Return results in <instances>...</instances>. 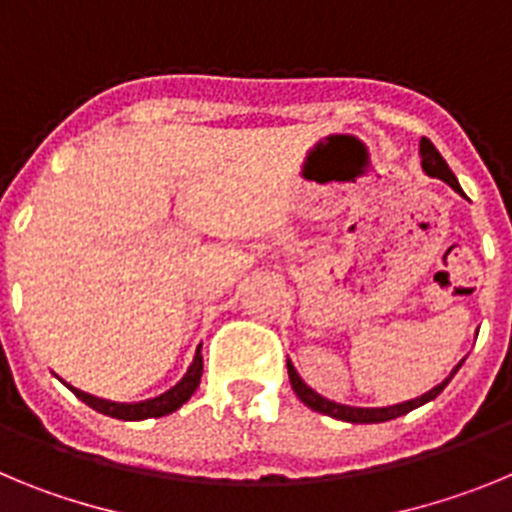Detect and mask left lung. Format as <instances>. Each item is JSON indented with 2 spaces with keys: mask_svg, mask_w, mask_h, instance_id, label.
<instances>
[{
  "mask_svg": "<svg viewBox=\"0 0 512 512\" xmlns=\"http://www.w3.org/2000/svg\"><path fill=\"white\" fill-rule=\"evenodd\" d=\"M420 166H423L425 174L436 176V179H441V182L449 184L454 192L461 194V187H459V182H456L454 171L449 169V164L443 161V156L436 151V146H433L428 138H420ZM459 366H461V361L454 366V372L443 379L441 384H436L433 390H428L425 395L415 397V400L400 402V405H387V408H354V405H341V402L325 400V397H320L318 392L310 390V387L302 382V377L297 374L295 366H292V361L287 359L289 382H292V390H295V395L300 397L302 402H305L307 408L315 410V413L330 415V418H336V420H346V423H384V420L400 418V415H405V413H410V410L420 408V405H425V402L436 400V397L443 392V387L451 382V377L459 372Z\"/></svg>",
  "mask_w": 512,
  "mask_h": 512,
  "instance_id": "obj_1",
  "label": "left lung"
}]
</instances>
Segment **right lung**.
<instances>
[{
	"label": "right lung",
	"mask_w": 512,
	"mask_h": 512,
	"mask_svg": "<svg viewBox=\"0 0 512 512\" xmlns=\"http://www.w3.org/2000/svg\"><path fill=\"white\" fill-rule=\"evenodd\" d=\"M200 379H202V354L197 351V354H194V361L189 364L187 374H184V377L179 379V382H176L171 390H166L164 395L151 397V400L110 402V400H102V397L87 395V392L76 390V387H71V392H74L81 402H87L89 408L97 410V413H102V415H110V418L146 420V418H164V415H169V413H174V410L182 408L184 402L194 395V390L200 387Z\"/></svg>",
	"instance_id": "obj_1"
}]
</instances>
